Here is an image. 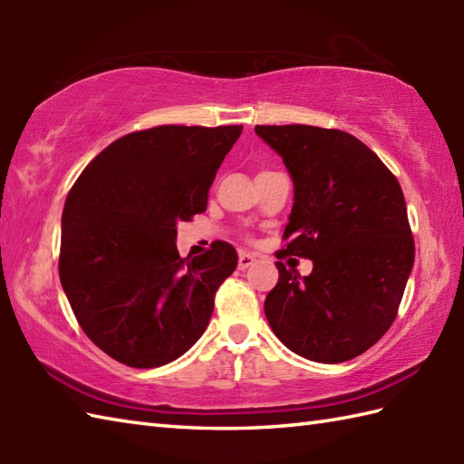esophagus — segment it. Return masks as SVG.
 Instances as JSON below:
<instances>
[{"mask_svg":"<svg viewBox=\"0 0 464 464\" xmlns=\"http://www.w3.org/2000/svg\"><path fill=\"white\" fill-rule=\"evenodd\" d=\"M253 263H255V257H253L251 253H239V269H241V271L249 269Z\"/></svg>","mask_w":464,"mask_h":464,"instance_id":"obj_1","label":"esophagus"}]
</instances>
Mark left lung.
Here are the masks:
<instances>
[{
    "label": "left lung",
    "instance_id": "8db88e82",
    "mask_svg": "<svg viewBox=\"0 0 464 464\" xmlns=\"http://www.w3.org/2000/svg\"><path fill=\"white\" fill-rule=\"evenodd\" d=\"M283 157L295 195L277 253L313 261L301 277L277 261L265 299L273 333L299 357L343 362L371 349L397 317L415 263L405 195L367 145L313 125H257Z\"/></svg>",
    "mask_w": 464,
    "mask_h": 464
}]
</instances>
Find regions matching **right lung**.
I'll return each mask as SVG.
<instances>
[{"mask_svg": "<svg viewBox=\"0 0 464 464\" xmlns=\"http://www.w3.org/2000/svg\"><path fill=\"white\" fill-rule=\"evenodd\" d=\"M241 125H160L123 135L85 167L62 215L59 279L97 347L133 369L189 351L209 324L215 293L237 251L215 241L179 257L177 223L207 195Z\"/></svg>", "mask_w": 464, "mask_h": 464, "instance_id": "add662e5", "label": "right lung"}]
</instances>
